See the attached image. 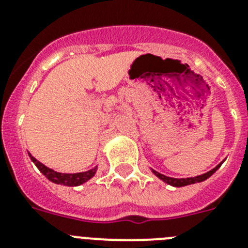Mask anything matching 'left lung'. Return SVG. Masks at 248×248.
<instances>
[{
  "instance_id": "left-lung-1",
  "label": "left lung",
  "mask_w": 248,
  "mask_h": 248,
  "mask_svg": "<svg viewBox=\"0 0 248 248\" xmlns=\"http://www.w3.org/2000/svg\"><path fill=\"white\" fill-rule=\"evenodd\" d=\"M223 163V161H222ZM222 163L218 164L216 168H214L212 170H210V171L205 172V174L202 175H199V176H194V177H186V179H175V177H169V176H165V175L160 174V172L155 171V170H151V171L154 172L155 176H157L160 179V180H163L164 183L168 184V185H171V186H175V187H181V186H187V185H191V184H196V183H202V181L207 180L210 176H211L212 174H214L216 170H217L218 168H220L221 165H222Z\"/></svg>"
}]
</instances>
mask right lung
<instances>
[{
    "label": "right lung",
    "mask_w": 248,
    "mask_h": 248,
    "mask_svg": "<svg viewBox=\"0 0 248 248\" xmlns=\"http://www.w3.org/2000/svg\"><path fill=\"white\" fill-rule=\"evenodd\" d=\"M28 156L31 157V160L33 161L34 165L38 168V170L47 177L48 180L52 181L54 184H58V185H64V186H79L82 184L87 183L88 180H91L92 177L95 175L97 172L98 166L91 169L88 171L84 172H77V174H64V172H57L52 169L47 168L46 165H43L42 163H39L36 157H33L32 155L28 153Z\"/></svg>",
    "instance_id": "1"
}]
</instances>
